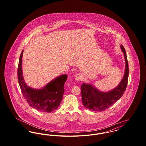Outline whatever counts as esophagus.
Here are the masks:
<instances>
[{"label": "esophagus", "instance_id": "34e87169", "mask_svg": "<svg viewBox=\"0 0 146 146\" xmlns=\"http://www.w3.org/2000/svg\"><path fill=\"white\" fill-rule=\"evenodd\" d=\"M82 78L83 77H82V75L81 73H77L74 76V79L77 82H79L82 79Z\"/></svg>", "mask_w": 146, "mask_h": 146}]
</instances>
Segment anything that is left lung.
Returning a JSON list of instances; mask_svg holds the SVG:
<instances>
[{
    "label": "left lung",
    "mask_w": 146,
    "mask_h": 146,
    "mask_svg": "<svg viewBox=\"0 0 146 146\" xmlns=\"http://www.w3.org/2000/svg\"><path fill=\"white\" fill-rule=\"evenodd\" d=\"M120 46L124 55L125 68L123 78L118 85L107 92L99 90L91 84L83 83L81 86L83 104L89 110L104 111L119 100L125 92L129 76V66L125 49L123 45Z\"/></svg>",
    "instance_id": "left-lung-1"
}]
</instances>
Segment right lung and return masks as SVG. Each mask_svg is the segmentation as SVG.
<instances>
[{
	"label": "right lung",
	"mask_w": 146,
	"mask_h": 146,
	"mask_svg": "<svg viewBox=\"0 0 146 146\" xmlns=\"http://www.w3.org/2000/svg\"><path fill=\"white\" fill-rule=\"evenodd\" d=\"M21 52L17 70V76L22 93L28 104L36 110L42 112H51L57 109L64 94V84L67 76H57L40 89H35L26 83L22 72V56Z\"/></svg>",
	"instance_id": "obj_1"
}]
</instances>
